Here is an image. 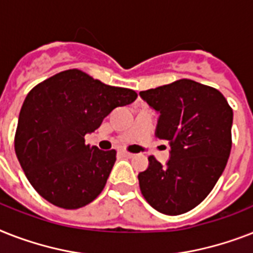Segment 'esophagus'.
Wrapping results in <instances>:
<instances>
[{
    "instance_id": "34e87169",
    "label": "esophagus",
    "mask_w": 253,
    "mask_h": 253,
    "mask_svg": "<svg viewBox=\"0 0 253 253\" xmlns=\"http://www.w3.org/2000/svg\"><path fill=\"white\" fill-rule=\"evenodd\" d=\"M122 155L125 156V157H128V159H130V157H133V153H130V152H126V151H123Z\"/></svg>"
}]
</instances>
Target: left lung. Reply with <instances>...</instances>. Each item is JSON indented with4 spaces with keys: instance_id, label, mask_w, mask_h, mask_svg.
Instances as JSON below:
<instances>
[{
    "instance_id": "left-lung-1",
    "label": "left lung",
    "mask_w": 253,
    "mask_h": 253,
    "mask_svg": "<svg viewBox=\"0 0 253 253\" xmlns=\"http://www.w3.org/2000/svg\"><path fill=\"white\" fill-rule=\"evenodd\" d=\"M140 96L159 113L156 137L171 147L166 165L148 157V169L137 175L141 194L164 214H183L208 196L226 166L233 109L218 89L191 79Z\"/></svg>"
}]
</instances>
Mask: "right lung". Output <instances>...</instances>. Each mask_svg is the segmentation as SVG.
<instances>
[{"label":"right lung","instance_id":"obj_1","mask_svg":"<svg viewBox=\"0 0 253 253\" xmlns=\"http://www.w3.org/2000/svg\"><path fill=\"white\" fill-rule=\"evenodd\" d=\"M132 89L113 87L82 70L55 74L35 85L24 100L16 127L15 153L40 196L63 209H79L101 194L117 151L85 144L118 106L136 100Z\"/></svg>","mask_w":253,"mask_h":253}]
</instances>
